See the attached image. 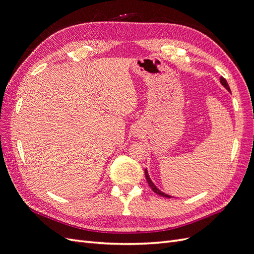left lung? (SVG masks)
Segmentation results:
<instances>
[{"label": "left lung", "mask_w": 254, "mask_h": 254, "mask_svg": "<svg viewBox=\"0 0 254 254\" xmlns=\"http://www.w3.org/2000/svg\"><path fill=\"white\" fill-rule=\"evenodd\" d=\"M220 82H221V84L222 86H224L228 91H230V88H229V84H228V82H227V80L224 78V77H220ZM231 92V91H230ZM145 177H146V180H147V182H148V186L151 188V190L155 191V193H157L158 195H160V196H162V197H166V198H172V196H170V195H167V194H165V193H163V191H161L159 189H157V187L155 186V184L152 183V181L150 180V178H149V176H148V173H147V170H145Z\"/></svg>", "instance_id": "left-lung-1"}]
</instances>
